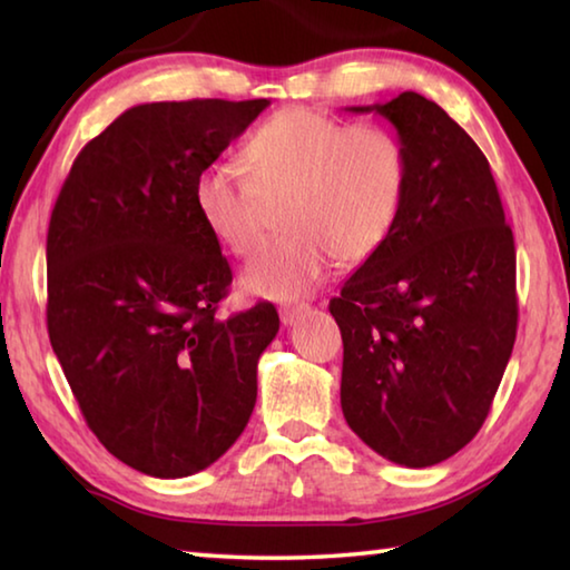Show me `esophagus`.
<instances>
[{
    "mask_svg": "<svg viewBox=\"0 0 570 570\" xmlns=\"http://www.w3.org/2000/svg\"><path fill=\"white\" fill-rule=\"evenodd\" d=\"M306 304H296V306H284L282 312H278V316H282V324L284 326H292V324H296V320L298 316H302L304 312H306Z\"/></svg>",
    "mask_w": 570,
    "mask_h": 570,
    "instance_id": "34e87169",
    "label": "esophagus"
}]
</instances>
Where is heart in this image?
I'll list each match as a JSON object with an SVG mask.
<instances>
[{"mask_svg":"<svg viewBox=\"0 0 570 570\" xmlns=\"http://www.w3.org/2000/svg\"><path fill=\"white\" fill-rule=\"evenodd\" d=\"M246 168L208 163L193 180V208L238 258L262 254L272 208L286 238L250 264L240 286L276 302L312 292L334 258L354 266L377 254L400 224L410 160L397 132L350 125L312 108H286L250 132Z\"/></svg>","mask_w":570,"mask_h":570,"instance_id":"obj_1","label":"heart"}]
</instances>
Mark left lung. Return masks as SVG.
Listing matches in <instances>:
<instances>
[{"label": "left lung", "mask_w": 570, "mask_h": 570, "mask_svg": "<svg viewBox=\"0 0 570 570\" xmlns=\"http://www.w3.org/2000/svg\"><path fill=\"white\" fill-rule=\"evenodd\" d=\"M350 110L394 125L410 186L387 244L330 302L342 412L382 458L430 468L478 435L513 354V230L488 158L438 102L402 92Z\"/></svg>", "instance_id": "obj_1"}]
</instances>
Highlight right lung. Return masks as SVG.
Listing matches in <instances>:
<instances>
[{
  "label": "right lung",
  "instance_id": "right-lung-1",
  "mask_svg": "<svg viewBox=\"0 0 570 570\" xmlns=\"http://www.w3.org/2000/svg\"><path fill=\"white\" fill-rule=\"evenodd\" d=\"M268 100L146 102L75 158L47 230V332L105 450L188 478L234 445L256 404L274 304L218 320L230 266L193 180Z\"/></svg>",
  "mask_w": 570,
  "mask_h": 570
}]
</instances>
